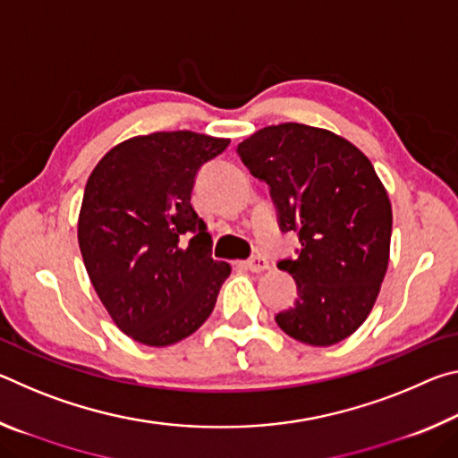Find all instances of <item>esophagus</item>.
<instances>
[{
  "instance_id": "obj_1",
  "label": "esophagus",
  "mask_w": 458,
  "mask_h": 458,
  "mask_svg": "<svg viewBox=\"0 0 458 458\" xmlns=\"http://www.w3.org/2000/svg\"><path fill=\"white\" fill-rule=\"evenodd\" d=\"M242 267L250 273H262V270L268 268V260L265 257H254L250 260H244Z\"/></svg>"
}]
</instances>
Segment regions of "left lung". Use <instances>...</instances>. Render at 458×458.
Masks as SVG:
<instances>
[{"mask_svg":"<svg viewBox=\"0 0 458 458\" xmlns=\"http://www.w3.org/2000/svg\"><path fill=\"white\" fill-rule=\"evenodd\" d=\"M267 182L283 232H297V299L275 319L301 344L327 347L368 319L390 260L392 206L371 161L347 139L301 123L257 131L238 145Z\"/></svg>","mask_w":458,"mask_h":458,"instance_id":"1","label":"left lung"}]
</instances>
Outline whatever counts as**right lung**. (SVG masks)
<instances>
[{
    "label": "right lung",
    "instance_id": "obj_1",
    "mask_svg": "<svg viewBox=\"0 0 458 458\" xmlns=\"http://www.w3.org/2000/svg\"><path fill=\"white\" fill-rule=\"evenodd\" d=\"M230 139L159 131L114 145L87 182L79 216L84 267L114 325L143 345L191 335L214 311L230 265L190 204L199 167Z\"/></svg>",
    "mask_w": 458,
    "mask_h": 458
}]
</instances>
